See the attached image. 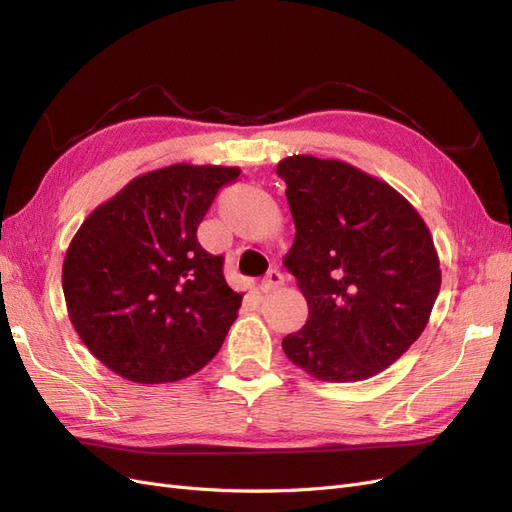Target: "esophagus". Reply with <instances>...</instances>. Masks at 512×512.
Returning <instances> with one entry per match:
<instances>
[{"label": "esophagus", "mask_w": 512, "mask_h": 512, "mask_svg": "<svg viewBox=\"0 0 512 512\" xmlns=\"http://www.w3.org/2000/svg\"><path fill=\"white\" fill-rule=\"evenodd\" d=\"M284 284V275L277 271V269H271L269 273H267V277L265 280H262V284H260V290L262 292H271V290H275V288H280Z\"/></svg>", "instance_id": "34e87169"}]
</instances>
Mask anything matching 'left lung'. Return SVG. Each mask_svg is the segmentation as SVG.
<instances>
[{
	"mask_svg": "<svg viewBox=\"0 0 512 512\" xmlns=\"http://www.w3.org/2000/svg\"><path fill=\"white\" fill-rule=\"evenodd\" d=\"M277 175L297 228L284 265L309 307L282 348L322 382L376 376L421 337L440 292L429 228L389 183L346 162L290 156Z\"/></svg>",
	"mask_w": 512,
	"mask_h": 512,
	"instance_id": "obj_1",
	"label": "left lung"
}]
</instances>
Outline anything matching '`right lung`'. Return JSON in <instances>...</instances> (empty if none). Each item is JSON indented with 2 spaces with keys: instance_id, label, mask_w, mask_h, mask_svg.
Listing matches in <instances>:
<instances>
[{
  "instance_id": "add662e5",
  "label": "right lung",
  "mask_w": 512,
  "mask_h": 512,
  "mask_svg": "<svg viewBox=\"0 0 512 512\" xmlns=\"http://www.w3.org/2000/svg\"><path fill=\"white\" fill-rule=\"evenodd\" d=\"M237 166L173 164L132 179L89 213L64 260L61 286L74 331L117 376L138 384L203 369L237 320L243 294L224 258L196 239Z\"/></svg>"
}]
</instances>
